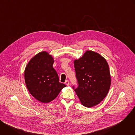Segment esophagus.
Returning a JSON list of instances; mask_svg holds the SVG:
<instances>
[{
  "label": "esophagus",
  "mask_w": 135,
  "mask_h": 135,
  "mask_svg": "<svg viewBox=\"0 0 135 135\" xmlns=\"http://www.w3.org/2000/svg\"><path fill=\"white\" fill-rule=\"evenodd\" d=\"M65 84H66L67 86H68V85H69V81H68V80L66 81H65Z\"/></svg>",
  "instance_id": "esophagus-1"
}]
</instances>
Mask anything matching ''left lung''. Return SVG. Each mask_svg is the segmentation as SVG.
<instances>
[{"label":"left lung","instance_id":"1","mask_svg":"<svg viewBox=\"0 0 135 135\" xmlns=\"http://www.w3.org/2000/svg\"><path fill=\"white\" fill-rule=\"evenodd\" d=\"M74 62L79 84L75 91L81 104L89 108L99 104L106 97L111 83L106 59L99 53L88 50Z\"/></svg>","mask_w":135,"mask_h":135}]
</instances>
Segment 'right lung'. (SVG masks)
Wrapping results in <instances>:
<instances>
[{
	"mask_svg": "<svg viewBox=\"0 0 135 135\" xmlns=\"http://www.w3.org/2000/svg\"><path fill=\"white\" fill-rule=\"evenodd\" d=\"M54 59L46 51L37 53L25 70V80L30 93L39 102L48 103L54 100L66 85L60 83L53 67Z\"/></svg>",
	"mask_w": 135,
	"mask_h": 135,
	"instance_id": "obj_1",
	"label": "right lung"
}]
</instances>
